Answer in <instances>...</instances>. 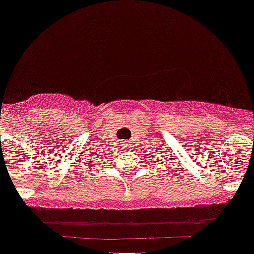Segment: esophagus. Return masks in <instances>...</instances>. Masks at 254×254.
<instances>
[{"label": "esophagus", "mask_w": 254, "mask_h": 254, "mask_svg": "<svg viewBox=\"0 0 254 254\" xmlns=\"http://www.w3.org/2000/svg\"><path fill=\"white\" fill-rule=\"evenodd\" d=\"M129 144H131V142H129V141H122V142H121L120 146L122 147V149H121V151H127V149H129Z\"/></svg>", "instance_id": "34e87169"}]
</instances>
